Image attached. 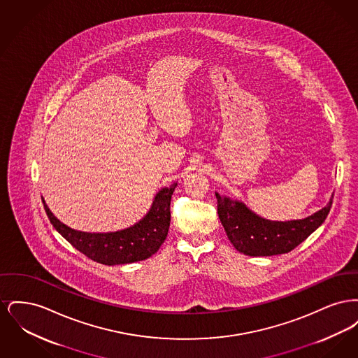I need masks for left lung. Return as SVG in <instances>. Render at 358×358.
<instances>
[{"label": "left lung", "instance_id": "1", "mask_svg": "<svg viewBox=\"0 0 358 358\" xmlns=\"http://www.w3.org/2000/svg\"><path fill=\"white\" fill-rule=\"evenodd\" d=\"M217 213L229 241L238 252L248 256L287 254L306 240L327 217L329 204L302 220L271 222L257 216L240 201L216 193Z\"/></svg>", "mask_w": 358, "mask_h": 358}]
</instances>
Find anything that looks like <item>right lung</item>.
Segmentation results:
<instances>
[{"mask_svg": "<svg viewBox=\"0 0 358 358\" xmlns=\"http://www.w3.org/2000/svg\"><path fill=\"white\" fill-rule=\"evenodd\" d=\"M176 187L177 184L162 187L142 220L130 228L107 234L75 231L53 216L44 199L43 203L56 231L83 255L106 266L127 264L154 255L165 241L171 225V194Z\"/></svg>", "mask_w": 358, "mask_h": 358, "instance_id": "right-lung-1", "label": "right lung"}]
</instances>
